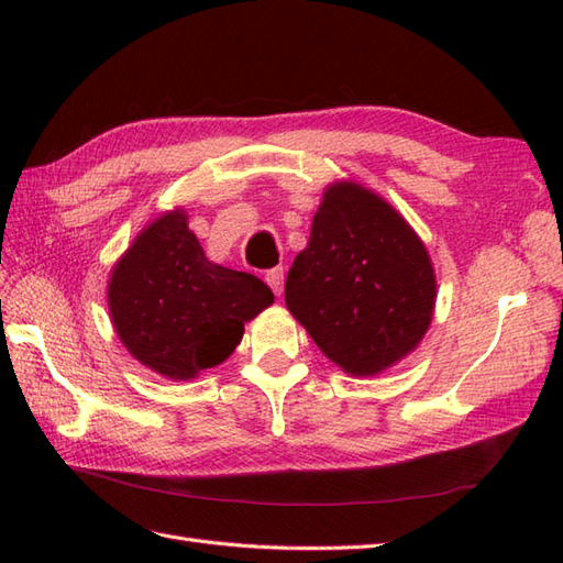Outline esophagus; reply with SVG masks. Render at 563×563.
Returning a JSON list of instances; mask_svg holds the SVG:
<instances>
[{
  "instance_id": "obj_1",
  "label": "esophagus",
  "mask_w": 563,
  "mask_h": 563,
  "mask_svg": "<svg viewBox=\"0 0 563 563\" xmlns=\"http://www.w3.org/2000/svg\"><path fill=\"white\" fill-rule=\"evenodd\" d=\"M266 283L271 285V290L275 295L283 292V268H271L266 271Z\"/></svg>"
}]
</instances>
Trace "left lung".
Here are the masks:
<instances>
[{
    "label": "left lung",
    "mask_w": 563,
    "mask_h": 563,
    "mask_svg": "<svg viewBox=\"0 0 563 563\" xmlns=\"http://www.w3.org/2000/svg\"><path fill=\"white\" fill-rule=\"evenodd\" d=\"M438 283L421 236L355 181H333L285 280V305L331 363L375 377L418 349Z\"/></svg>",
    "instance_id": "8db88e82"
}]
</instances>
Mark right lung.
Returning <instances> with one entry per match:
<instances>
[{"instance_id":"1","label":"right lung","mask_w":563,"mask_h":563,"mask_svg":"<svg viewBox=\"0 0 563 563\" xmlns=\"http://www.w3.org/2000/svg\"><path fill=\"white\" fill-rule=\"evenodd\" d=\"M109 314L118 339L152 373L186 382L224 363L244 324L273 305L256 275L212 263L184 208L162 212L115 261Z\"/></svg>"}]
</instances>
